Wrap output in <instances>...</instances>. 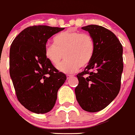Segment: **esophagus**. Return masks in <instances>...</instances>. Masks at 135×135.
I'll return each mask as SVG.
<instances>
[{"label":"esophagus","mask_w":135,"mask_h":135,"mask_svg":"<svg viewBox=\"0 0 135 135\" xmlns=\"http://www.w3.org/2000/svg\"><path fill=\"white\" fill-rule=\"evenodd\" d=\"M72 76H73V75H66V79H69L70 77H72Z\"/></svg>","instance_id":"1"}]
</instances>
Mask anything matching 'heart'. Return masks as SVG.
Wrapping results in <instances>:
<instances>
[{
	"instance_id": "heart-1",
	"label": "heart",
	"mask_w": 135,
	"mask_h": 135,
	"mask_svg": "<svg viewBox=\"0 0 135 135\" xmlns=\"http://www.w3.org/2000/svg\"><path fill=\"white\" fill-rule=\"evenodd\" d=\"M53 45L45 48V56L53 66H57L63 58L66 60L58 67L65 73H72L86 66L91 60L94 43L90 35L66 31L58 33L52 39Z\"/></svg>"
}]
</instances>
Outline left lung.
<instances>
[{
    "mask_svg": "<svg viewBox=\"0 0 135 135\" xmlns=\"http://www.w3.org/2000/svg\"><path fill=\"white\" fill-rule=\"evenodd\" d=\"M93 38V58L84 71L76 75L75 94L82 109L90 113L107 107L118 95L123 70V46L113 32L103 26L82 27Z\"/></svg>",
    "mask_w": 135,
    "mask_h": 135,
    "instance_id": "1",
    "label": "left lung"
}]
</instances>
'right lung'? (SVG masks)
I'll list each match as a JSON object with an SVG mask.
<instances>
[{
    "instance_id": "1",
    "label": "right lung",
    "mask_w": 135,
    "mask_h": 135,
    "mask_svg": "<svg viewBox=\"0 0 135 135\" xmlns=\"http://www.w3.org/2000/svg\"><path fill=\"white\" fill-rule=\"evenodd\" d=\"M65 28L45 25L26 28L16 36L10 49V75L16 97L32 113L52 110L59 88L66 80L45 56L48 39Z\"/></svg>"
}]
</instances>
